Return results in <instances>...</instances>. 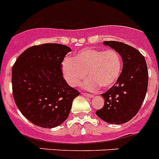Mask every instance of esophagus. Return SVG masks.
Here are the masks:
<instances>
[{"mask_svg": "<svg viewBox=\"0 0 159 159\" xmlns=\"http://www.w3.org/2000/svg\"><path fill=\"white\" fill-rule=\"evenodd\" d=\"M83 95H84V96H87V97H89V98H92V97H93V95H92V94H88V93H82Z\"/></svg>", "mask_w": 159, "mask_h": 159, "instance_id": "1", "label": "esophagus"}]
</instances>
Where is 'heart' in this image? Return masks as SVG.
<instances>
[{
  "instance_id": "b5f03b06",
  "label": "heart",
  "mask_w": 159,
  "mask_h": 159,
  "mask_svg": "<svg viewBox=\"0 0 159 159\" xmlns=\"http://www.w3.org/2000/svg\"><path fill=\"white\" fill-rule=\"evenodd\" d=\"M62 73L70 87H76L87 75L89 78L82 84L84 89L95 91L110 89L118 80L122 71L120 55L113 49L106 51L84 48L74 58H65L62 63Z\"/></svg>"
}]
</instances>
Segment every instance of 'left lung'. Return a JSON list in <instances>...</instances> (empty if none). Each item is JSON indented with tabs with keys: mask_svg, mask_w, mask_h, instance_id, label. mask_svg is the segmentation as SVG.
<instances>
[{
	"mask_svg": "<svg viewBox=\"0 0 159 159\" xmlns=\"http://www.w3.org/2000/svg\"><path fill=\"white\" fill-rule=\"evenodd\" d=\"M103 43L120 54L123 68L116 84L101 94L104 99V107L96 113L109 124H124L138 113L146 97L147 65L144 56L131 46L116 41H104Z\"/></svg>",
	"mask_w": 159,
	"mask_h": 159,
	"instance_id": "obj_1",
	"label": "left lung"
}]
</instances>
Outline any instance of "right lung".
<instances>
[{"label": "right lung", "instance_id": "obj_1", "mask_svg": "<svg viewBox=\"0 0 159 159\" xmlns=\"http://www.w3.org/2000/svg\"><path fill=\"white\" fill-rule=\"evenodd\" d=\"M71 51L58 43L33 46L18 57L12 68L13 99L20 112L33 124L55 128L67 118L80 95L69 86L62 63Z\"/></svg>", "mask_w": 159, "mask_h": 159}]
</instances>
